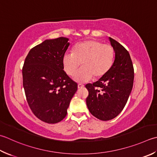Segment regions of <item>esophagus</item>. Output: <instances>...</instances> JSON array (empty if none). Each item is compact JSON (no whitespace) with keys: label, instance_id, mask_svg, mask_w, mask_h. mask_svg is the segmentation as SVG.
<instances>
[{"label":"esophagus","instance_id":"34e87169","mask_svg":"<svg viewBox=\"0 0 157 157\" xmlns=\"http://www.w3.org/2000/svg\"><path fill=\"white\" fill-rule=\"evenodd\" d=\"M84 86L83 85V84H78V89H81V88H84Z\"/></svg>","mask_w":157,"mask_h":157}]
</instances>
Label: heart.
Segmentation results:
<instances>
[{"label": "heart", "mask_w": 157, "mask_h": 157, "mask_svg": "<svg viewBox=\"0 0 157 157\" xmlns=\"http://www.w3.org/2000/svg\"><path fill=\"white\" fill-rule=\"evenodd\" d=\"M114 50L112 45L103 44L96 39H89L77 44L73 52H67L63 57L64 71L73 76L76 73L77 82H86L92 78L99 79L109 72L114 60Z\"/></svg>", "instance_id": "heart-1"}]
</instances>
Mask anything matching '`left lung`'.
<instances>
[{
    "mask_svg": "<svg viewBox=\"0 0 157 157\" xmlns=\"http://www.w3.org/2000/svg\"><path fill=\"white\" fill-rule=\"evenodd\" d=\"M115 52V60L109 72L93 84H88L86 105L94 117L107 121L123 109L133 85L134 69L128 52L109 37Z\"/></svg>",
    "mask_w": 157,
    "mask_h": 157,
    "instance_id": "1",
    "label": "left lung"
}]
</instances>
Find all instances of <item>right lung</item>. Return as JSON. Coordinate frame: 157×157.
<instances>
[{
	"instance_id": "add662e5",
	"label": "right lung",
	"mask_w": 157,
	"mask_h": 157,
	"mask_svg": "<svg viewBox=\"0 0 157 157\" xmlns=\"http://www.w3.org/2000/svg\"><path fill=\"white\" fill-rule=\"evenodd\" d=\"M69 39H47L28 54L22 68L28 104L36 118L54 124L65 118L78 84L64 71L63 57Z\"/></svg>"
}]
</instances>
